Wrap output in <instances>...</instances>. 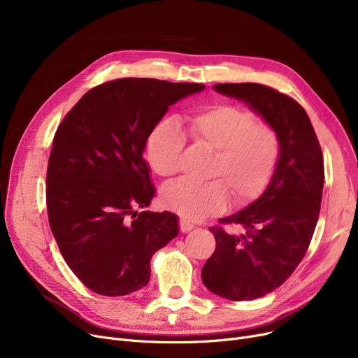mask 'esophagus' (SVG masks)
Listing matches in <instances>:
<instances>
[{
	"label": "esophagus",
	"instance_id": "1",
	"mask_svg": "<svg viewBox=\"0 0 358 358\" xmlns=\"http://www.w3.org/2000/svg\"><path fill=\"white\" fill-rule=\"evenodd\" d=\"M192 229H194V227L192 223H189V222H185V220H181L180 222V231L182 232V234H187V232H190Z\"/></svg>",
	"mask_w": 358,
	"mask_h": 358
}]
</instances>
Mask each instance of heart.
<instances>
[{"mask_svg":"<svg viewBox=\"0 0 358 358\" xmlns=\"http://www.w3.org/2000/svg\"><path fill=\"white\" fill-rule=\"evenodd\" d=\"M185 131L192 142L213 152L206 184L177 181L162 190L165 208L187 220H199L223 209L231 193L236 204L266 190L277 166L280 143L275 131L258 124L250 111L217 104L187 116ZM184 135L174 120L158 123L146 141V159L162 178L177 174Z\"/></svg>","mask_w":358,"mask_h":358,"instance_id":"1","label":"heart"}]
</instances>
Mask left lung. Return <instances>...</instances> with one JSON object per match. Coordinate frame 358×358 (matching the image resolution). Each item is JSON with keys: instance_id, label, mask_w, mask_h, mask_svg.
<instances>
[{"instance_id": "obj_1", "label": "left lung", "mask_w": 358, "mask_h": 358, "mask_svg": "<svg viewBox=\"0 0 358 358\" xmlns=\"http://www.w3.org/2000/svg\"><path fill=\"white\" fill-rule=\"evenodd\" d=\"M213 90L247 104L278 138L275 171L257 200L222 217L243 234L212 228L216 250L201 270L204 286L228 300L271 293L292 275L313 236L324 189V158L305 108L270 87L241 83Z\"/></svg>"}]
</instances>
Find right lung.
<instances>
[{
  "label": "right lung",
  "mask_w": 358,
  "mask_h": 358,
  "mask_svg": "<svg viewBox=\"0 0 358 358\" xmlns=\"http://www.w3.org/2000/svg\"><path fill=\"white\" fill-rule=\"evenodd\" d=\"M203 84L122 78L90 90L56 130L46 176L50 231L92 292L148 285L150 258L178 235L171 212H139L155 197L143 154L150 131Z\"/></svg>",
  "instance_id": "obj_1"
}]
</instances>
